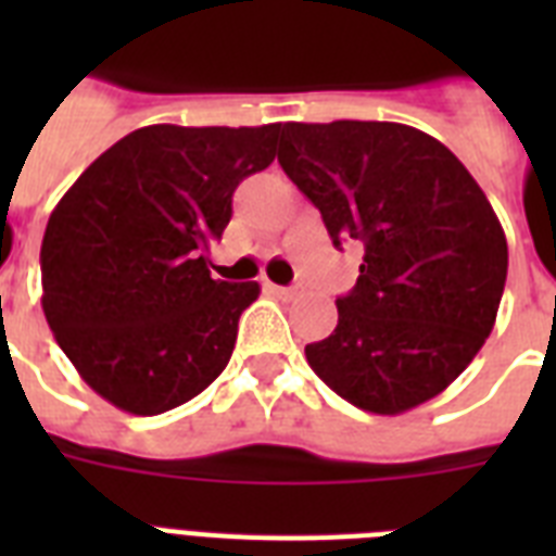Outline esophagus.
Instances as JSON below:
<instances>
[{
    "mask_svg": "<svg viewBox=\"0 0 556 556\" xmlns=\"http://www.w3.org/2000/svg\"><path fill=\"white\" fill-rule=\"evenodd\" d=\"M265 291L274 296H282V300H288V296H294L296 291L294 288H286V286H277V282H265Z\"/></svg>",
    "mask_w": 556,
    "mask_h": 556,
    "instance_id": "1",
    "label": "esophagus"
}]
</instances>
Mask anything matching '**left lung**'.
Returning <instances> with one entry per match:
<instances>
[{"instance_id":"left-lung-1","label":"left lung","mask_w":556,"mask_h":556,"mask_svg":"<svg viewBox=\"0 0 556 556\" xmlns=\"http://www.w3.org/2000/svg\"><path fill=\"white\" fill-rule=\"evenodd\" d=\"M279 164L338 248H364L338 329L305 346L308 366L375 415L444 392L493 331L508 277L482 187L432 135L389 121L282 124Z\"/></svg>"}]
</instances>
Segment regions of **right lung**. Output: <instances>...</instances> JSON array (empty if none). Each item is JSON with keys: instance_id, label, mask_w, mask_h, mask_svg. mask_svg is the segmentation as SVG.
I'll list each match as a JSON object with an SVG mask.
<instances>
[{"instance_id": "add662e5", "label": "right lung", "mask_w": 556, "mask_h": 556, "mask_svg": "<svg viewBox=\"0 0 556 556\" xmlns=\"http://www.w3.org/2000/svg\"><path fill=\"white\" fill-rule=\"evenodd\" d=\"M277 138L279 124L143 126L60 199L39 251L42 312L103 401L161 415L222 375L260 282L213 279L204 251Z\"/></svg>"}]
</instances>
